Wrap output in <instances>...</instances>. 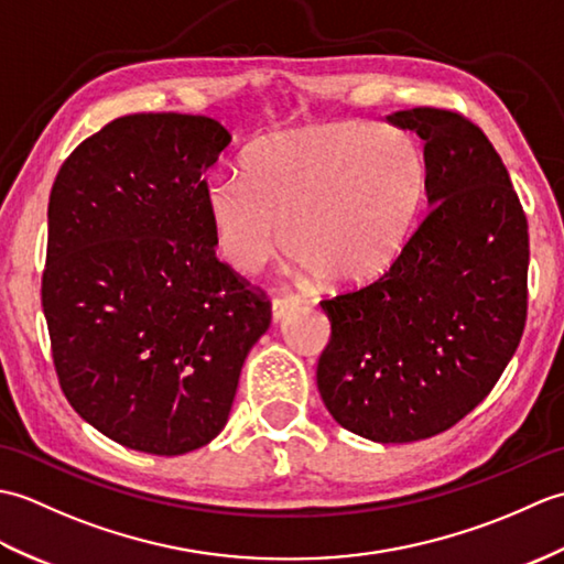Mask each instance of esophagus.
Returning a JSON list of instances; mask_svg holds the SVG:
<instances>
[{"mask_svg":"<svg viewBox=\"0 0 564 564\" xmlns=\"http://www.w3.org/2000/svg\"><path fill=\"white\" fill-rule=\"evenodd\" d=\"M301 305V297H295V295H275L273 297V303H271V315H273V322H279V319H283L285 315L291 313L293 307H297Z\"/></svg>","mask_w":564,"mask_h":564,"instance_id":"esophagus-1","label":"esophagus"}]
</instances>
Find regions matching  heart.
I'll return each instance as SVG.
<instances>
[{
    "label": "heart",
    "instance_id": "obj_1",
    "mask_svg": "<svg viewBox=\"0 0 564 564\" xmlns=\"http://www.w3.org/2000/svg\"><path fill=\"white\" fill-rule=\"evenodd\" d=\"M424 188V150L406 130L349 121L251 142L239 178L208 184L206 213L235 271L257 273L283 242L307 273L346 289L400 257Z\"/></svg>",
    "mask_w": 564,
    "mask_h": 564
}]
</instances>
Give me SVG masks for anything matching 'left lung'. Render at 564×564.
<instances>
[{"label":"left lung","mask_w":564,"mask_h":564,"mask_svg":"<svg viewBox=\"0 0 564 564\" xmlns=\"http://www.w3.org/2000/svg\"><path fill=\"white\" fill-rule=\"evenodd\" d=\"M388 121L424 140L429 210L390 269L322 301L329 414L378 443L436 436L480 404L529 313V223L505 162L470 118L419 106Z\"/></svg>","instance_id":"left-lung-1"}]
</instances>
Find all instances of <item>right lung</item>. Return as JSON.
Segmentation results:
<instances>
[{
  "label": "right lung",
  "instance_id": "1",
  "mask_svg": "<svg viewBox=\"0 0 564 564\" xmlns=\"http://www.w3.org/2000/svg\"><path fill=\"white\" fill-rule=\"evenodd\" d=\"M230 145L213 118L130 113L59 166L41 301L53 366L84 422L182 455L220 434L267 293L215 257L206 174Z\"/></svg>",
  "mask_w": 564,
  "mask_h": 564
}]
</instances>
